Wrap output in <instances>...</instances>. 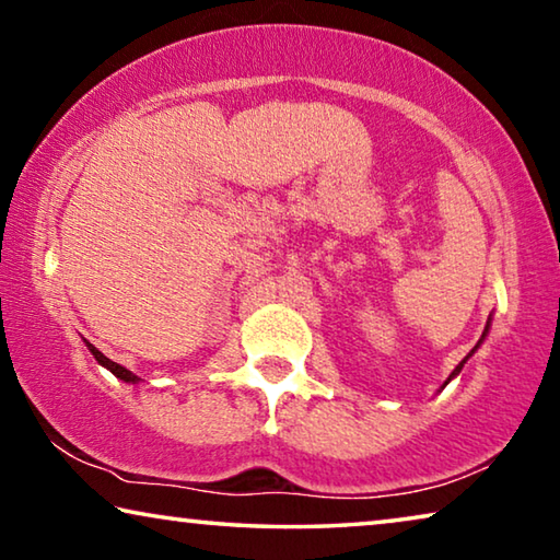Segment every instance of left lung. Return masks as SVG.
I'll use <instances>...</instances> for the list:
<instances>
[{
  "mask_svg": "<svg viewBox=\"0 0 560 560\" xmlns=\"http://www.w3.org/2000/svg\"><path fill=\"white\" fill-rule=\"evenodd\" d=\"M458 371V369H456ZM456 371H454V374H451V376H456Z\"/></svg>",
  "mask_w": 560,
  "mask_h": 560,
  "instance_id": "1",
  "label": "left lung"
}]
</instances>
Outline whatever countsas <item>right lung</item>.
<instances>
[{"instance_id":"obj_1","label":"right lung","mask_w":560,"mask_h":560,"mask_svg":"<svg viewBox=\"0 0 560 560\" xmlns=\"http://www.w3.org/2000/svg\"><path fill=\"white\" fill-rule=\"evenodd\" d=\"M86 346H89V351H92V357H94L96 361H100V363H102V366H106V369H109L114 376H117V378H121V381H129V384H135V381H139V378H137L135 374H131V371H127V369H124V366H119V363H117V361L106 359V357H104V353H102L100 349H96V346H92V343H89V341H86Z\"/></svg>"}]
</instances>
